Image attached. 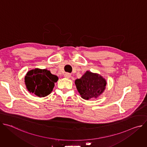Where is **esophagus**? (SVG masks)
<instances>
[{"mask_svg":"<svg viewBox=\"0 0 147 147\" xmlns=\"http://www.w3.org/2000/svg\"><path fill=\"white\" fill-rule=\"evenodd\" d=\"M64 76H65V77H66V78H69L71 77V74H70V73H66L65 74Z\"/></svg>","mask_w":147,"mask_h":147,"instance_id":"1","label":"esophagus"}]
</instances>
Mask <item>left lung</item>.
I'll return each mask as SVG.
<instances>
[{
  "instance_id": "8db88e82",
  "label": "left lung",
  "mask_w": 147,
  "mask_h": 147,
  "mask_svg": "<svg viewBox=\"0 0 147 147\" xmlns=\"http://www.w3.org/2000/svg\"><path fill=\"white\" fill-rule=\"evenodd\" d=\"M75 84L81 97L88 100L100 95L105 89L107 82L99 74L87 71L75 81Z\"/></svg>"
}]
</instances>
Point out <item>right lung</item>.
Wrapping results in <instances>:
<instances>
[{"label": "right lung", "instance_id": "right-lung-1", "mask_svg": "<svg viewBox=\"0 0 147 147\" xmlns=\"http://www.w3.org/2000/svg\"><path fill=\"white\" fill-rule=\"evenodd\" d=\"M57 80L58 77L47 69L31 70L25 77V83L28 91L39 97L50 94Z\"/></svg>", "mask_w": 147, "mask_h": 147}]
</instances>
